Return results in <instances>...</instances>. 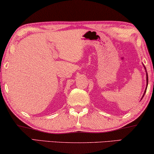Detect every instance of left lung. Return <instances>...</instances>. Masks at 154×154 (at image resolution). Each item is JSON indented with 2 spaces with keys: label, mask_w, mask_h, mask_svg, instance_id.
<instances>
[{
  "label": "left lung",
  "mask_w": 154,
  "mask_h": 154,
  "mask_svg": "<svg viewBox=\"0 0 154 154\" xmlns=\"http://www.w3.org/2000/svg\"><path fill=\"white\" fill-rule=\"evenodd\" d=\"M144 69H146V68H145V66H144ZM147 85H148V73H146V88H147ZM146 90H145V91H144V94H143V97L144 96V94H145V92H146ZM143 97H142V98H143Z\"/></svg>",
  "instance_id": "obj_1"
}]
</instances>
